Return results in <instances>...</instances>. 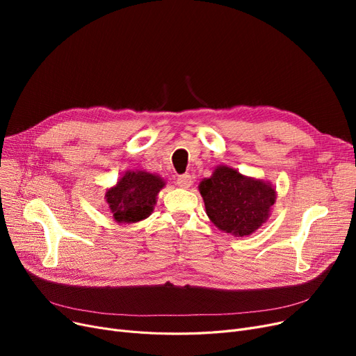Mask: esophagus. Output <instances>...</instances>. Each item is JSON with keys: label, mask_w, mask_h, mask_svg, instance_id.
<instances>
[{"label": "esophagus", "mask_w": 356, "mask_h": 356, "mask_svg": "<svg viewBox=\"0 0 356 356\" xmlns=\"http://www.w3.org/2000/svg\"><path fill=\"white\" fill-rule=\"evenodd\" d=\"M176 183H177V186H180V188L188 189V188H191L193 181H192V176H191L189 173H184V175H180V176L177 177Z\"/></svg>", "instance_id": "esophagus-1"}]
</instances>
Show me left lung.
Returning <instances> with one entry per match:
<instances>
[{"mask_svg":"<svg viewBox=\"0 0 356 356\" xmlns=\"http://www.w3.org/2000/svg\"><path fill=\"white\" fill-rule=\"evenodd\" d=\"M199 192L209 219L220 231L238 236L263 225L275 202L270 183L242 176L227 165H219L212 177L202 180Z\"/></svg>","mask_w":356,"mask_h":356,"instance_id":"obj_1","label":"left lung"}]
</instances>
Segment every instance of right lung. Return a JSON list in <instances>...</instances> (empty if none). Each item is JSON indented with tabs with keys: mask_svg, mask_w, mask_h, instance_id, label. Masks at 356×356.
<instances>
[{
	"mask_svg": "<svg viewBox=\"0 0 356 356\" xmlns=\"http://www.w3.org/2000/svg\"><path fill=\"white\" fill-rule=\"evenodd\" d=\"M164 181L147 172H128L115 188L106 192L112 216L120 223H131L152 215L156 197Z\"/></svg>",
	"mask_w": 356,
	"mask_h": 356,
	"instance_id": "add662e5",
	"label": "right lung"
}]
</instances>
